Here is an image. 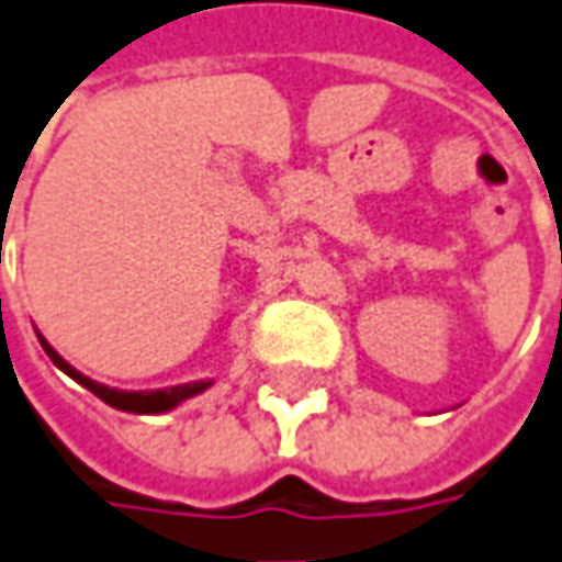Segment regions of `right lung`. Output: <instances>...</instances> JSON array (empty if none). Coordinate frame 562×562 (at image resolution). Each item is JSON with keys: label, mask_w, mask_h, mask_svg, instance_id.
Instances as JSON below:
<instances>
[{"label": "right lung", "mask_w": 562, "mask_h": 562, "mask_svg": "<svg viewBox=\"0 0 562 562\" xmlns=\"http://www.w3.org/2000/svg\"><path fill=\"white\" fill-rule=\"evenodd\" d=\"M43 342L45 356L55 361V368H61L67 378H74L79 386H86L89 393H95L101 402H108L111 408H120V412H132V414H164L169 408H176V405H182L184 398H191V395H201L203 390H210L213 386V380H194V383H182V386H169V390H145V393H126V390H111V386H104V383H95V380H89L86 374H79L74 364H67V361L45 342V337H40Z\"/></svg>", "instance_id": "obj_1"}]
</instances>
